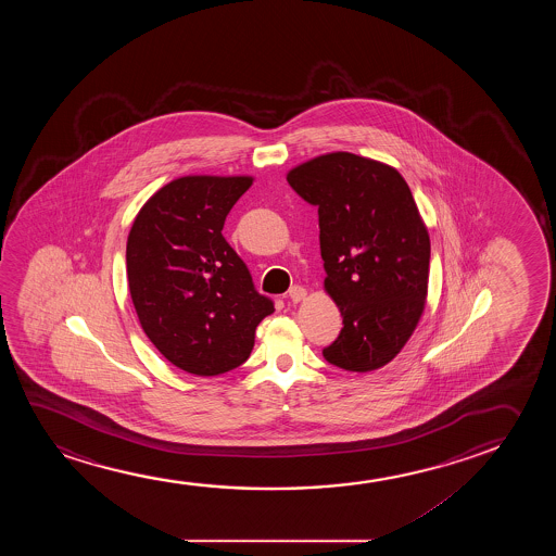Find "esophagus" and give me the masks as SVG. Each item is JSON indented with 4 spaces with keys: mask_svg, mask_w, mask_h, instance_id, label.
<instances>
[{
    "mask_svg": "<svg viewBox=\"0 0 556 556\" xmlns=\"http://www.w3.org/2000/svg\"><path fill=\"white\" fill-rule=\"evenodd\" d=\"M290 302H294L298 304L300 300H304L305 298V289L304 287H300V285H294L292 289L289 290Z\"/></svg>",
    "mask_w": 556,
    "mask_h": 556,
    "instance_id": "34e87169",
    "label": "esophagus"
}]
</instances>
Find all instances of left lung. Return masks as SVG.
Segmentation results:
<instances>
[{
    "label": "left lung",
    "instance_id": "8db88e82",
    "mask_svg": "<svg viewBox=\"0 0 556 556\" xmlns=\"http://www.w3.org/2000/svg\"><path fill=\"white\" fill-rule=\"evenodd\" d=\"M287 180L319 208L325 290L343 317L323 357L351 372L388 365L418 327L429 281L431 243L408 184L348 152L302 163Z\"/></svg>",
    "mask_w": 556,
    "mask_h": 556
}]
</instances>
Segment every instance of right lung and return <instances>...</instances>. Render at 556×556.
<instances>
[{
	"mask_svg": "<svg viewBox=\"0 0 556 556\" xmlns=\"http://www.w3.org/2000/svg\"><path fill=\"white\" fill-rule=\"evenodd\" d=\"M251 176H184L148 199L127 239L138 320L161 355L186 372L218 376L243 365L274 302L222 236Z\"/></svg>",
	"mask_w": 556,
	"mask_h": 556,
	"instance_id": "right-lung-1",
	"label": "right lung"
}]
</instances>
